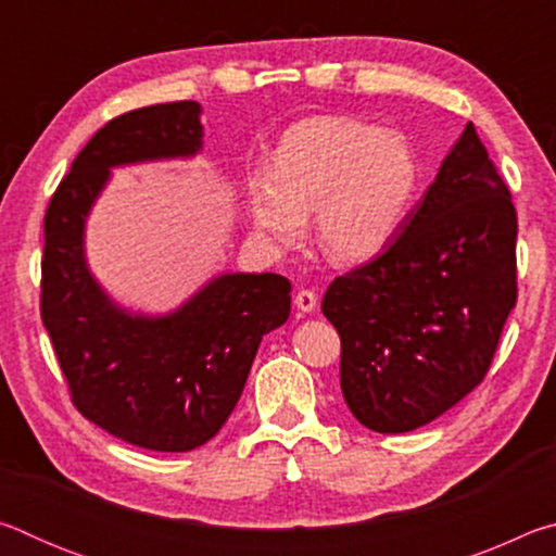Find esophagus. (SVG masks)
I'll use <instances>...</instances> for the list:
<instances>
[{"instance_id":"obj_1","label":"esophagus","mask_w":556,"mask_h":556,"mask_svg":"<svg viewBox=\"0 0 556 556\" xmlns=\"http://www.w3.org/2000/svg\"><path fill=\"white\" fill-rule=\"evenodd\" d=\"M294 306L299 308V312L312 314V312H316V306H318V296L314 294L312 289H301L299 294L294 296Z\"/></svg>"}]
</instances>
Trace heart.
Segmentation results:
<instances>
[{"mask_svg": "<svg viewBox=\"0 0 556 556\" xmlns=\"http://www.w3.org/2000/svg\"><path fill=\"white\" fill-rule=\"evenodd\" d=\"M419 159L409 139L348 117L291 125L271 172L248 178L252 228L271 248H294L316 213V242L345 265L368 262L394 240L419 191Z\"/></svg>", "mask_w": 556, "mask_h": 556, "instance_id": "b5f03b06", "label": "heart"}]
</instances>
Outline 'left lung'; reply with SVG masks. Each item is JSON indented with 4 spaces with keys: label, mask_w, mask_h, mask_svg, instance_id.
Here are the masks:
<instances>
[{
    "label": "left lung",
    "mask_w": 556,
    "mask_h": 556,
    "mask_svg": "<svg viewBox=\"0 0 556 556\" xmlns=\"http://www.w3.org/2000/svg\"><path fill=\"white\" fill-rule=\"evenodd\" d=\"M515 240L510 191L468 122L382 255L321 301L363 427L414 431L483 380L517 299Z\"/></svg>",
    "instance_id": "left-lung-1"
}]
</instances>
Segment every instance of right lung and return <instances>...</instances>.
<instances>
[{"instance_id": "right-lung-1", "label": "right lung", "mask_w": 556, "mask_h": 556, "mask_svg": "<svg viewBox=\"0 0 556 556\" xmlns=\"http://www.w3.org/2000/svg\"><path fill=\"white\" fill-rule=\"evenodd\" d=\"M201 115L184 100L108 122L75 156L43 220L41 318L73 404L149 451H191L218 434L262 336L291 312V285L271 271H223L166 314L125 308L92 275L86 228L112 168L201 154Z\"/></svg>"}]
</instances>
